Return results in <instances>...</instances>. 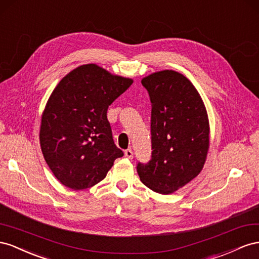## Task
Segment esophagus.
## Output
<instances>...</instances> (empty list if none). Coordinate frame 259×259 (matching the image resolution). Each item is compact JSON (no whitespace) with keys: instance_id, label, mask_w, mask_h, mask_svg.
<instances>
[{"instance_id":"esophagus-1","label":"esophagus","mask_w":259,"mask_h":259,"mask_svg":"<svg viewBox=\"0 0 259 259\" xmlns=\"http://www.w3.org/2000/svg\"><path fill=\"white\" fill-rule=\"evenodd\" d=\"M124 155H125V157L131 159L132 157H134V152H132L131 149H127V150L124 151Z\"/></svg>"}]
</instances>
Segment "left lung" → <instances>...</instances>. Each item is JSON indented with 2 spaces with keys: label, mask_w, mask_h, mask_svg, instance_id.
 Returning a JSON list of instances; mask_svg holds the SVG:
<instances>
[{
  "label": "left lung",
  "mask_w": 259,
  "mask_h": 259,
  "mask_svg": "<svg viewBox=\"0 0 259 259\" xmlns=\"http://www.w3.org/2000/svg\"><path fill=\"white\" fill-rule=\"evenodd\" d=\"M151 100V159L138 161L140 180L160 194H170L201 172L209 147L204 103L181 73L162 70L142 81Z\"/></svg>",
  "instance_id": "1"
}]
</instances>
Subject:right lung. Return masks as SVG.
I'll return each instance as SVG.
<instances>
[{
	"mask_svg": "<svg viewBox=\"0 0 259 259\" xmlns=\"http://www.w3.org/2000/svg\"><path fill=\"white\" fill-rule=\"evenodd\" d=\"M131 84V79L88 64L69 72L52 92L42 115L40 144L65 187H93L123 156L114 142L107 109Z\"/></svg>",
	"mask_w": 259,
	"mask_h": 259,
	"instance_id": "1",
	"label": "right lung"
}]
</instances>
